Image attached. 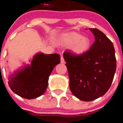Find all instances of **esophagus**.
<instances>
[{
  "mask_svg": "<svg viewBox=\"0 0 123 123\" xmlns=\"http://www.w3.org/2000/svg\"><path fill=\"white\" fill-rule=\"evenodd\" d=\"M65 63V60H64L63 57V56H61V63L63 64V63Z\"/></svg>",
  "mask_w": 123,
  "mask_h": 123,
  "instance_id": "esophagus-1",
  "label": "esophagus"
}]
</instances>
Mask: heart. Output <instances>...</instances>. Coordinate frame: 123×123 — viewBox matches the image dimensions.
I'll return each instance as SVG.
<instances>
[{"mask_svg": "<svg viewBox=\"0 0 123 123\" xmlns=\"http://www.w3.org/2000/svg\"><path fill=\"white\" fill-rule=\"evenodd\" d=\"M57 41L62 45H69V50L76 56H82L86 54L91 45L89 38L76 32L62 34L58 37Z\"/></svg>", "mask_w": 123, "mask_h": 123, "instance_id": "b5f03b06", "label": "heart"}]
</instances>
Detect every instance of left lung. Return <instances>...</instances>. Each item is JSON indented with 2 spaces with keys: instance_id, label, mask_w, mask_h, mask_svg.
<instances>
[{
  "instance_id": "1",
  "label": "left lung",
  "mask_w": 123,
  "mask_h": 123,
  "mask_svg": "<svg viewBox=\"0 0 123 123\" xmlns=\"http://www.w3.org/2000/svg\"><path fill=\"white\" fill-rule=\"evenodd\" d=\"M95 42L86 54L73 55L63 54L72 94L80 100L89 102L106 93L115 76L117 68L115 51L111 41L105 34L95 28H90Z\"/></svg>"
}]
</instances>
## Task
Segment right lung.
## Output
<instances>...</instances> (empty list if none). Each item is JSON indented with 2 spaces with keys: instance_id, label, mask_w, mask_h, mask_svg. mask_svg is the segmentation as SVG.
<instances>
[{
  "instance_id": "add662e5",
  "label": "right lung",
  "mask_w": 123,
  "mask_h": 123,
  "mask_svg": "<svg viewBox=\"0 0 123 123\" xmlns=\"http://www.w3.org/2000/svg\"><path fill=\"white\" fill-rule=\"evenodd\" d=\"M60 63L59 54L38 52L30 60V64L25 65L8 76V86L15 94L23 98L39 97L45 92L49 76Z\"/></svg>"
}]
</instances>
